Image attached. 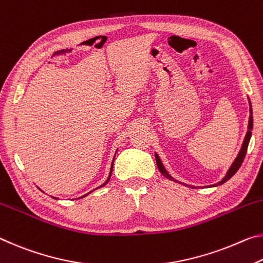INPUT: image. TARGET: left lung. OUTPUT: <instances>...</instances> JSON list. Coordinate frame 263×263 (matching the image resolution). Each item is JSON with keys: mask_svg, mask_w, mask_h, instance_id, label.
I'll return each instance as SVG.
<instances>
[{"mask_svg": "<svg viewBox=\"0 0 263 263\" xmlns=\"http://www.w3.org/2000/svg\"><path fill=\"white\" fill-rule=\"evenodd\" d=\"M248 102H249V120H248V131H247V133H246V136H245V139H243L242 146H241L240 151H239V153H237V156H236V158L234 159V161H233V164H232L231 166H229V168L227 170L226 174H224V177L221 179V180H220L219 182H216V184L208 185V186H203V187H216V186H220V185L224 184V182H226L227 180H229V179H231L233 176H234V174L236 173V171L240 168L241 164H242V161H243V159H245V156H246V152H247V148H248L249 140H251V137H252V130H253V110H252V103H251V99H249V98H248ZM154 154H156L157 166H158V168H159L160 173L162 174V176H164L165 178L170 179V180L178 182V184H181V185H185V186H190V187H193V189H195V186L187 185V184H185V182H181V181L177 180V179H174V178H173L172 176H171V174L167 172V171H166L165 166L162 165V162H161V160H160L159 156H158V153L156 152Z\"/></svg>", "mask_w": 263, "mask_h": 263, "instance_id": "1", "label": "left lung"}]
</instances>
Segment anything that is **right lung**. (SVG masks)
Masks as SVG:
<instances>
[{
    "mask_svg": "<svg viewBox=\"0 0 263 263\" xmlns=\"http://www.w3.org/2000/svg\"><path fill=\"white\" fill-rule=\"evenodd\" d=\"M117 151H118V148H117L116 149V153H117ZM116 153H115V156H114V159H112V162H111V168H110V173H109V177H107V179H106V180H105V182H104V184H102L101 186H98L97 187V189H95V190H92V191H90L89 192V193H87V194H90L91 193V192H93V191H96V190H98V189H101V187H104V186H105L106 184H107V182H109V180H110V178H111V174H112V170H114V161H115V157H116ZM87 194H85V195H83V197H79V199H82V198H84V197H86V195ZM53 199H57V198H55V197H52Z\"/></svg>",
    "mask_w": 263,
    "mask_h": 263,
    "instance_id": "right-lung-1",
    "label": "right lung"
}]
</instances>
